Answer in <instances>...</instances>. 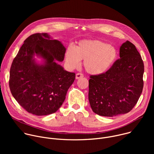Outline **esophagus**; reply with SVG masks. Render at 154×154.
<instances>
[{
	"mask_svg": "<svg viewBox=\"0 0 154 154\" xmlns=\"http://www.w3.org/2000/svg\"><path fill=\"white\" fill-rule=\"evenodd\" d=\"M83 77V74H82V73H77L75 75V79H79L82 77Z\"/></svg>",
	"mask_w": 154,
	"mask_h": 154,
	"instance_id": "1",
	"label": "esophagus"
}]
</instances>
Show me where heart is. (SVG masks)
<instances>
[{
	"label": "heart",
	"instance_id": "b5f03b06",
	"mask_svg": "<svg viewBox=\"0 0 154 154\" xmlns=\"http://www.w3.org/2000/svg\"><path fill=\"white\" fill-rule=\"evenodd\" d=\"M118 51L113 46L98 39L82 40L75 47L69 46L65 53V61L71 69L79 66L80 60L86 72L99 75L107 72L118 58Z\"/></svg>",
	"mask_w": 154,
	"mask_h": 154
}]
</instances>
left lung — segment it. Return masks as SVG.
Returning <instances> with one entry per match:
<instances>
[{
  "instance_id": "obj_1",
  "label": "left lung",
  "mask_w": 154,
  "mask_h": 154,
  "mask_svg": "<svg viewBox=\"0 0 154 154\" xmlns=\"http://www.w3.org/2000/svg\"><path fill=\"white\" fill-rule=\"evenodd\" d=\"M119 57L105 73L90 76L89 102L93 112L100 116L127 113L142 93L144 63L135 46L128 41L123 43Z\"/></svg>"
}]
</instances>
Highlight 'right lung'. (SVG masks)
I'll list each match as a JSON object with an SVG mask.
<instances>
[{
	"mask_svg": "<svg viewBox=\"0 0 154 154\" xmlns=\"http://www.w3.org/2000/svg\"><path fill=\"white\" fill-rule=\"evenodd\" d=\"M66 48L47 33H35L24 41L13 61L10 72L11 93L27 112L37 116L56 112L74 82L75 74L64 69ZM41 57L38 62L34 57Z\"/></svg>",
	"mask_w": 154,
	"mask_h": 154,
	"instance_id": "add662e5",
	"label": "right lung"
}]
</instances>
